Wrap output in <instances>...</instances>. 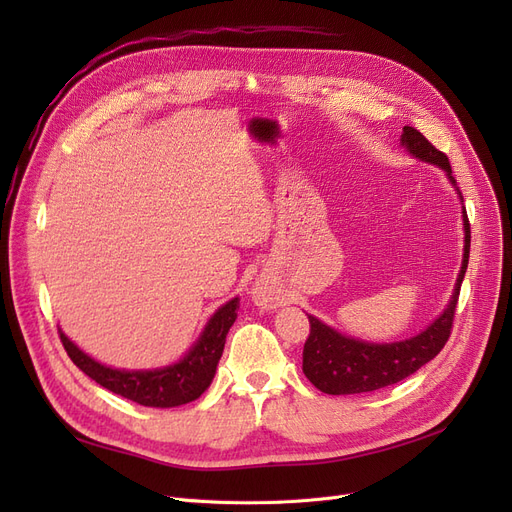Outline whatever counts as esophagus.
Wrapping results in <instances>:
<instances>
[{
  "instance_id": "34e87169",
  "label": "esophagus",
  "mask_w": 512,
  "mask_h": 512,
  "mask_svg": "<svg viewBox=\"0 0 512 512\" xmlns=\"http://www.w3.org/2000/svg\"><path fill=\"white\" fill-rule=\"evenodd\" d=\"M253 301L255 305L263 307V309H274L280 303V294L276 288H272L267 282H257L253 286Z\"/></svg>"
}]
</instances>
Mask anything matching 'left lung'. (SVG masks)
<instances>
[{"mask_svg": "<svg viewBox=\"0 0 512 512\" xmlns=\"http://www.w3.org/2000/svg\"><path fill=\"white\" fill-rule=\"evenodd\" d=\"M400 145L419 161H427V164H434L440 170H444L463 205V195L452 176L450 161L442 151H438L413 126L402 128ZM463 230H465L463 263H461L459 276H456L450 301L432 324L417 336L398 340V342L375 344V342H365L353 336L340 334L338 330L324 324L321 319L309 315L311 334L303 348V373L317 390L326 394H336V396L380 390L409 378L411 373H415L419 367L432 361L442 351L450 336L456 301H459L461 284L469 263L471 230H469L465 207H463Z\"/></svg>", "mask_w": 512, "mask_h": 512, "instance_id": "obj_1", "label": "left lung"}]
</instances>
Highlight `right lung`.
Segmentation results:
<instances>
[{
    "mask_svg": "<svg viewBox=\"0 0 512 512\" xmlns=\"http://www.w3.org/2000/svg\"><path fill=\"white\" fill-rule=\"evenodd\" d=\"M238 297L222 305L205 324L197 342L188 348V353L166 367L157 369H114L99 363L87 355L62 332L60 340L72 363L87 373L99 386L114 394H120L143 407L172 409L197 400L213 382L215 369L224 353L228 330L236 321Z\"/></svg>",
    "mask_w": 512,
    "mask_h": 512,
    "instance_id": "add662e5",
    "label": "right lung"
}]
</instances>
